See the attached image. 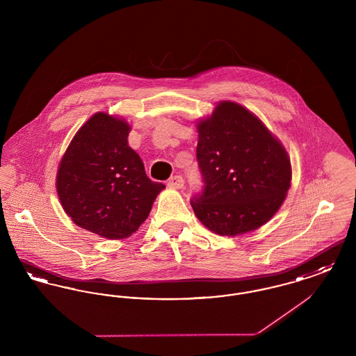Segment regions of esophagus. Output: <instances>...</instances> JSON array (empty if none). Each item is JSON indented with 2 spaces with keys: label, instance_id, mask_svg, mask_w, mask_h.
Instances as JSON below:
<instances>
[{
  "label": "esophagus",
  "instance_id": "obj_1",
  "mask_svg": "<svg viewBox=\"0 0 356 356\" xmlns=\"http://www.w3.org/2000/svg\"><path fill=\"white\" fill-rule=\"evenodd\" d=\"M168 186L170 188H175V189H180V188L184 186V179L180 175H176L168 180Z\"/></svg>",
  "mask_w": 356,
  "mask_h": 356
}]
</instances>
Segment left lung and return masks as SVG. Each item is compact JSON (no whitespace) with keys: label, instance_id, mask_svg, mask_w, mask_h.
Listing matches in <instances>:
<instances>
[{"label":"left lung","instance_id":"left-lung-1","mask_svg":"<svg viewBox=\"0 0 356 356\" xmlns=\"http://www.w3.org/2000/svg\"><path fill=\"white\" fill-rule=\"evenodd\" d=\"M203 193L191 200L196 218L221 236L264 225L284 203L292 170L286 148L251 111L220 102L196 122Z\"/></svg>","mask_w":356,"mask_h":356}]
</instances>
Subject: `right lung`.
Segmentation results:
<instances>
[{"mask_svg":"<svg viewBox=\"0 0 356 356\" xmlns=\"http://www.w3.org/2000/svg\"><path fill=\"white\" fill-rule=\"evenodd\" d=\"M129 132L125 120L95 113L73 136L56 176L60 203L72 221L109 240L136 232L165 188L148 179L128 145Z\"/></svg>","mask_w":356,"mask_h":356,"instance_id":"right-lung-1","label":"right lung"}]
</instances>
